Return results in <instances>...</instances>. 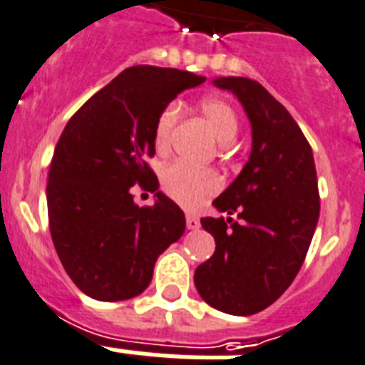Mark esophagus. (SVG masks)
<instances>
[{
	"instance_id": "obj_1",
	"label": "esophagus",
	"mask_w": 365,
	"mask_h": 365,
	"mask_svg": "<svg viewBox=\"0 0 365 365\" xmlns=\"http://www.w3.org/2000/svg\"><path fill=\"white\" fill-rule=\"evenodd\" d=\"M185 224H187L189 230H197V227L201 226V222H199V218L193 212L185 214Z\"/></svg>"
}]
</instances>
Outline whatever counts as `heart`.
<instances>
[{
  "label": "heart",
  "mask_w": 365,
  "mask_h": 365,
  "mask_svg": "<svg viewBox=\"0 0 365 365\" xmlns=\"http://www.w3.org/2000/svg\"><path fill=\"white\" fill-rule=\"evenodd\" d=\"M201 113L207 118L208 126L218 139L220 145H232L239 132V118L235 108L226 99L207 97L201 103ZM178 116H180V108L174 103L164 107L163 113L158 115L157 122H155V132H153L155 149L158 153H166L170 149L172 133L176 128ZM160 183H163L164 193L189 208L199 207L222 185L220 178L214 172L193 168L185 163H174L166 166L160 176Z\"/></svg>",
  "instance_id": "1"
}]
</instances>
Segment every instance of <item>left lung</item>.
I'll return each mask as SVG.
<instances>
[{"label": "left lung", "mask_w": 365, "mask_h": 365, "mask_svg": "<svg viewBox=\"0 0 365 365\" xmlns=\"http://www.w3.org/2000/svg\"><path fill=\"white\" fill-rule=\"evenodd\" d=\"M212 83L243 105L252 147L243 170L212 201L241 222L201 218L216 250L195 269V287L220 312L250 316L279 299L304 262L319 218L316 164L299 124L260 83L241 76Z\"/></svg>", "instance_id": "obj_1"}]
</instances>
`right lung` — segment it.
I'll return each mask as SVG.
<instances>
[{
    "mask_svg": "<svg viewBox=\"0 0 365 365\" xmlns=\"http://www.w3.org/2000/svg\"><path fill=\"white\" fill-rule=\"evenodd\" d=\"M207 78L138 65L122 71L83 103L61 133L47 178V214L66 274L103 302L143 293L157 258L185 232V216L158 191L145 158L155 155V122L183 90ZM155 193L135 205L131 187Z\"/></svg>",
    "mask_w": 365,
    "mask_h": 365,
    "instance_id": "obj_1",
    "label": "right lung"
}]
</instances>
